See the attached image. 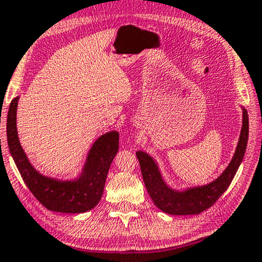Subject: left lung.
Segmentation results:
<instances>
[{
    "instance_id": "1",
    "label": "left lung",
    "mask_w": 262,
    "mask_h": 262,
    "mask_svg": "<svg viewBox=\"0 0 262 262\" xmlns=\"http://www.w3.org/2000/svg\"><path fill=\"white\" fill-rule=\"evenodd\" d=\"M242 108L243 126L235 151L226 169L210 183L182 190L173 189L164 181L156 160L146 151H136L144 185L154 204L161 211L173 215L198 214L212 206L225 192L242 164L247 147L248 114L245 107Z\"/></svg>"
}]
</instances>
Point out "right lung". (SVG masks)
I'll return each instance as SVG.
<instances>
[{
	"mask_svg": "<svg viewBox=\"0 0 262 262\" xmlns=\"http://www.w3.org/2000/svg\"><path fill=\"white\" fill-rule=\"evenodd\" d=\"M19 97L11 100L7 118L8 147L32 194L50 211L63 213H84L98 205L102 197L106 177L119 151V132L111 130L99 136L87 152L80 172L73 180H58L40 173L20 146L16 114Z\"/></svg>",
	"mask_w": 262,
	"mask_h": 262,
	"instance_id": "obj_1",
	"label": "right lung"
}]
</instances>
